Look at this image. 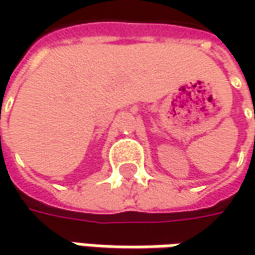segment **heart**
<instances>
[{"instance_id": "heart-1", "label": "heart", "mask_w": 255, "mask_h": 255, "mask_svg": "<svg viewBox=\"0 0 255 255\" xmlns=\"http://www.w3.org/2000/svg\"><path fill=\"white\" fill-rule=\"evenodd\" d=\"M24 156H25V153H24ZM25 157H26V156H25Z\"/></svg>"}]
</instances>
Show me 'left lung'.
<instances>
[{"mask_svg":"<svg viewBox=\"0 0 255 255\" xmlns=\"http://www.w3.org/2000/svg\"><path fill=\"white\" fill-rule=\"evenodd\" d=\"M0 118H1V109H0ZM0 147H1V136H0Z\"/></svg>","mask_w":255,"mask_h":255,"instance_id":"left-lung-1","label":"left lung"}]
</instances>
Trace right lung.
I'll list each match as a JSON object with an SVG mask.
<instances>
[{"mask_svg":"<svg viewBox=\"0 0 255 255\" xmlns=\"http://www.w3.org/2000/svg\"><path fill=\"white\" fill-rule=\"evenodd\" d=\"M191 79H196V76H194V78H193V76H191Z\"/></svg>","mask_w":255,"mask_h":255,"instance_id":"right-lung-1","label":"right lung"}]
</instances>
